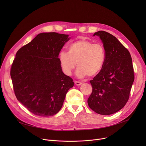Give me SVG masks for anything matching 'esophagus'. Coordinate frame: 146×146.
I'll list each match as a JSON object with an SVG mask.
<instances>
[{"mask_svg":"<svg viewBox=\"0 0 146 146\" xmlns=\"http://www.w3.org/2000/svg\"><path fill=\"white\" fill-rule=\"evenodd\" d=\"M74 83H75V85H77V86H80L82 84V82H79V81H74Z\"/></svg>","mask_w":146,"mask_h":146,"instance_id":"1","label":"esophagus"}]
</instances>
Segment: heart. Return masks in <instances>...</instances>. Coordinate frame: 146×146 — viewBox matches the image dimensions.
Returning a JSON list of instances; mask_svg holds the SVG:
<instances>
[{"instance_id":"b5f03b06","label":"heart","mask_w":146,"mask_h":146,"mask_svg":"<svg viewBox=\"0 0 146 146\" xmlns=\"http://www.w3.org/2000/svg\"><path fill=\"white\" fill-rule=\"evenodd\" d=\"M68 52L61 51L58 56L60 64L63 73L70 76L76 63V74L79 78L88 76L94 77L102 70L106 60V52L101 43L80 39L68 45Z\"/></svg>"}]
</instances>
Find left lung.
<instances>
[{
  "label": "left lung",
  "instance_id": "left-lung-1",
  "mask_svg": "<svg viewBox=\"0 0 146 146\" xmlns=\"http://www.w3.org/2000/svg\"><path fill=\"white\" fill-rule=\"evenodd\" d=\"M106 52L102 70L90 80L92 92L88 99L89 108L108 115L121 110L128 101L134 80L132 58L128 50L117 38L104 31L95 33Z\"/></svg>",
  "mask_w": 146,
  "mask_h": 146
}]
</instances>
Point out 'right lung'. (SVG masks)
Listing matches in <instances>:
<instances>
[{"instance_id":"1","label":"right lung","mask_w":146,"mask_h":146,"mask_svg":"<svg viewBox=\"0 0 146 146\" xmlns=\"http://www.w3.org/2000/svg\"><path fill=\"white\" fill-rule=\"evenodd\" d=\"M68 35L41 33L17 52L11 68L15 95L37 116L50 117L61 108L66 95L74 86L64 74L58 55Z\"/></svg>"}]
</instances>
